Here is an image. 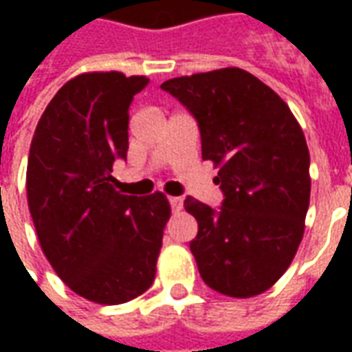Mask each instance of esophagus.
I'll use <instances>...</instances> for the list:
<instances>
[{"instance_id":"34e87169","label":"esophagus","mask_w":352,"mask_h":352,"mask_svg":"<svg viewBox=\"0 0 352 352\" xmlns=\"http://www.w3.org/2000/svg\"><path fill=\"white\" fill-rule=\"evenodd\" d=\"M169 206H171L173 211H181V209H183V198H179V196L169 198Z\"/></svg>"}]
</instances>
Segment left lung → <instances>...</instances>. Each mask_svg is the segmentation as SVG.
<instances>
[{"instance_id": "left-lung-1", "label": "left lung", "mask_w": 352, "mask_h": 352, "mask_svg": "<svg viewBox=\"0 0 352 352\" xmlns=\"http://www.w3.org/2000/svg\"><path fill=\"white\" fill-rule=\"evenodd\" d=\"M160 88L196 118L201 158L221 168L219 209L184 199L198 221L190 251L199 275L232 298L262 294L287 272L303 237L311 179L302 128L272 88L239 67L177 77Z\"/></svg>"}]
</instances>
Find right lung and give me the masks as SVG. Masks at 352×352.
Segmentation results:
<instances>
[{
    "instance_id": "right-lung-1",
    "label": "right lung",
    "mask_w": 352,
    "mask_h": 352,
    "mask_svg": "<svg viewBox=\"0 0 352 352\" xmlns=\"http://www.w3.org/2000/svg\"><path fill=\"white\" fill-rule=\"evenodd\" d=\"M146 77L85 73L65 82L37 122L26 171L30 213L45 256L75 294L130 302L153 285L169 204L126 196L113 164L126 160L131 100Z\"/></svg>"
}]
</instances>
